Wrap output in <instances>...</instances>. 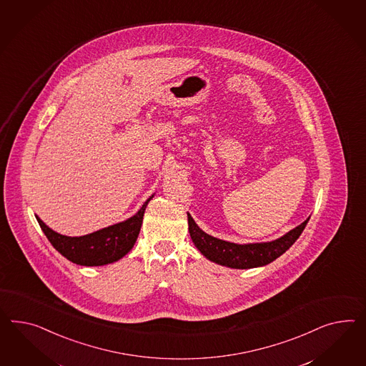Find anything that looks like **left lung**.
Instances as JSON below:
<instances>
[{"mask_svg": "<svg viewBox=\"0 0 366 366\" xmlns=\"http://www.w3.org/2000/svg\"><path fill=\"white\" fill-rule=\"evenodd\" d=\"M307 221L290 230L284 237L278 238L272 242L262 244H247L238 245L233 242L222 241L207 234L198 227L194 219L188 213L189 233L198 250L219 265L234 269H249V267H264L284 254L301 236L307 227Z\"/></svg>", "mask_w": 366, "mask_h": 366, "instance_id": "left-lung-1", "label": "left lung"}]
</instances>
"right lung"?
Listing matches in <instances>:
<instances>
[{
	"mask_svg": "<svg viewBox=\"0 0 366 366\" xmlns=\"http://www.w3.org/2000/svg\"><path fill=\"white\" fill-rule=\"evenodd\" d=\"M150 198L145 201L136 216L82 237L62 236L46 227L40 218L37 217V221L50 244L64 257L84 267H101L124 257L133 247L139 237L142 217Z\"/></svg>",
	"mask_w": 366,
	"mask_h": 366,
	"instance_id": "add662e5",
	"label": "right lung"
}]
</instances>
